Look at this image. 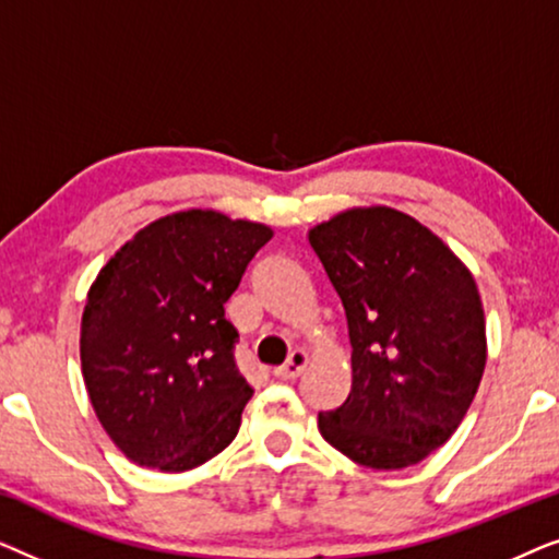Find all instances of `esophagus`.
<instances>
[{
  "label": "esophagus",
  "instance_id": "obj_1",
  "mask_svg": "<svg viewBox=\"0 0 559 559\" xmlns=\"http://www.w3.org/2000/svg\"><path fill=\"white\" fill-rule=\"evenodd\" d=\"M308 364H310V356L305 354V350H293L287 358V364L280 366V369H274V377L282 381L297 379L305 369H308Z\"/></svg>",
  "mask_w": 559,
  "mask_h": 559
}]
</instances>
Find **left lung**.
Here are the masks:
<instances>
[{"mask_svg": "<svg viewBox=\"0 0 559 559\" xmlns=\"http://www.w3.org/2000/svg\"><path fill=\"white\" fill-rule=\"evenodd\" d=\"M308 241L346 310L348 400L320 412L325 442L358 465L400 471L453 438L486 369V316L461 257L389 205H356Z\"/></svg>", "mask_w": 559, "mask_h": 559, "instance_id": "1", "label": "left lung"}]
</instances>
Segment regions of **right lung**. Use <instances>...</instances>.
Segmentation results:
<instances>
[{
	"label": "right lung",
	"mask_w": 559,
	"mask_h": 559,
	"mask_svg": "<svg viewBox=\"0 0 559 559\" xmlns=\"http://www.w3.org/2000/svg\"><path fill=\"white\" fill-rule=\"evenodd\" d=\"M272 236L266 224L213 209L175 211L121 243L91 282L83 381L132 463L190 471L236 438L254 392L234 361L224 302Z\"/></svg>",
	"instance_id": "1"
}]
</instances>
